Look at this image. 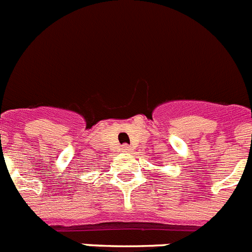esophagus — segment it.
<instances>
[{
    "instance_id": "esophagus-1",
    "label": "esophagus",
    "mask_w": 252,
    "mask_h": 252,
    "mask_svg": "<svg viewBox=\"0 0 252 252\" xmlns=\"http://www.w3.org/2000/svg\"><path fill=\"white\" fill-rule=\"evenodd\" d=\"M121 151L122 152H131V148L128 147V145L125 144V145H122V147H121Z\"/></svg>"
}]
</instances>
